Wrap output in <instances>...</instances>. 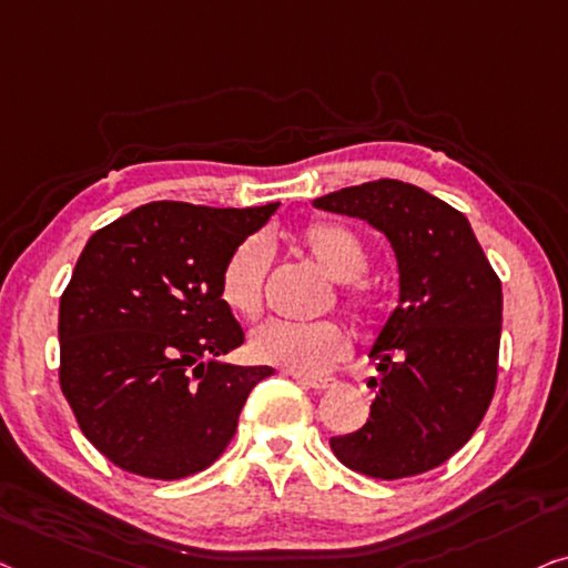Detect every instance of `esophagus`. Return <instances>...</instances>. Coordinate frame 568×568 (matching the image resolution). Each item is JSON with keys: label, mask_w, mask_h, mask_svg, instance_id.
I'll return each instance as SVG.
<instances>
[{"label": "esophagus", "mask_w": 568, "mask_h": 568, "mask_svg": "<svg viewBox=\"0 0 568 568\" xmlns=\"http://www.w3.org/2000/svg\"><path fill=\"white\" fill-rule=\"evenodd\" d=\"M295 383H301L303 387H311V390H326V387L334 385L332 377H301V375H293Z\"/></svg>", "instance_id": "1"}]
</instances>
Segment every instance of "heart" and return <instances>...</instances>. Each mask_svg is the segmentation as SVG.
Returning a JSON list of instances; mask_svg holds the SVG:
<instances>
[{
  "label": "heart",
  "instance_id": "heart-1",
  "mask_svg": "<svg viewBox=\"0 0 568 568\" xmlns=\"http://www.w3.org/2000/svg\"><path fill=\"white\" fill-rule=\"evenodd\" d=\"M301 250L336 277L342 306L352 318L369 321L383 306L379 283L367 273V244L346 224L311 219L293 232ZM270 250L260 236H247L230 252L219 273V298L234 316L260 318L265 308ZM252 357L301 377H316L332 369L349 352V336L338 321H270L250 338Z\"/></svg>",
  "mask_w": 568,
  "mask_h": 568
}]
</instances>
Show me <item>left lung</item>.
Returning <instances> with one entry per match:
<instances>
[{
    "instance_id": "8db88e82",
    "label": "left lung",
    "mask_w": 568,
    "mask_h": 568,
    "mask_svg": "<svg viewBox=\"0 0 568 568\" xmlns=\"http://www.w3.org/2000/svg\"><path fill=\"white\" fill-rule=\"evenodd\" d=\"M365 219L390 240L400 303L369 357L383 379L365 426L332 438L336 459L375 479L442 467L493 403L503 332V283L467 216L418 185L379 178L313 201Z\"/></svg>"
}]
</instances>
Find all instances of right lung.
I'll use <instances>...</instances> for the list:
<instances>
[{"mask_svg":"<svg viewBox=\"0 0 568 568\" xmlns=\"http://www.w3.org/2000/svg\"><path fill=\"white\" fill-rule=\"evenodd\" d=\"M275 209L152 201L83 247L61 295L58 379L83 436L120 469L181 479L211 467L275 372L219 362L244 342L219 273Z\"/></svg>","mask_w":568,"mask_h":568,"instance_id":"1","label":"right lung"}]
</instances>
